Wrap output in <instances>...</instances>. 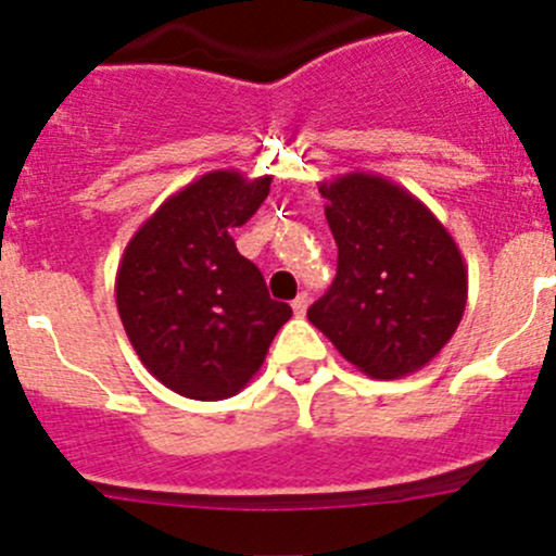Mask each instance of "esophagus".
<instances>
[{
	"label": "esophagus",
	"mask_w": 556,
	"mask_h": 556,
	"mask_svg": "<svg viewBox=\"0 0 556 556\" xmlns=\"http://www.w3.org/2000/svg\"><path fill=\"white\" fill-rule=\"evenodd\" d=\"M306 306H309V295H306V293H301L299 299L293 301V312L299 314V317H301V314H306Z\"/></svg>",
	"instance_id": "obj_1"
}]
</instances>
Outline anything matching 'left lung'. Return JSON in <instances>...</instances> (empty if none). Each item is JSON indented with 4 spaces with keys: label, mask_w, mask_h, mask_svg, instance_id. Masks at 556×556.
Instances as JSON below:
<instances>
[{
    "label": "left lung",
    "mask_w": 556,
    "mask_h": 556,
    "mask_svg": "<svg viewBox=\"0 0 556 556\" xmlns=\"http://www.w3.org/2000/svg\"><path fill=\"white\" fill-rule=\"evenodd\" d=\"M319 193L339 268L306 317L366 377L419 371L463 319L468 268L457 242L417 195L379 174H341Z\"/></svg>",
    "instance_id": "left-lung-1"
}]
</instances>
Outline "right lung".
Listing matches in <instances>:
<instances>
[{"label":"right lung","instance_id":"obj_1","mask_svg":"<svg viewBox=\"0 0 556 556\" xmlns=\"http://www.w3.org/2000/svg\"><path fill=\"white\" fill-rule=\"evenodd\" d=\"M271 177L201 174L169 195L126 244L115 301L142 366L182 397L223 401L261 371L290 319L263 274L239 255L233 228L266 201Z\"/></svg>","mask_w":556,"mask_h":556}]
</instances>
